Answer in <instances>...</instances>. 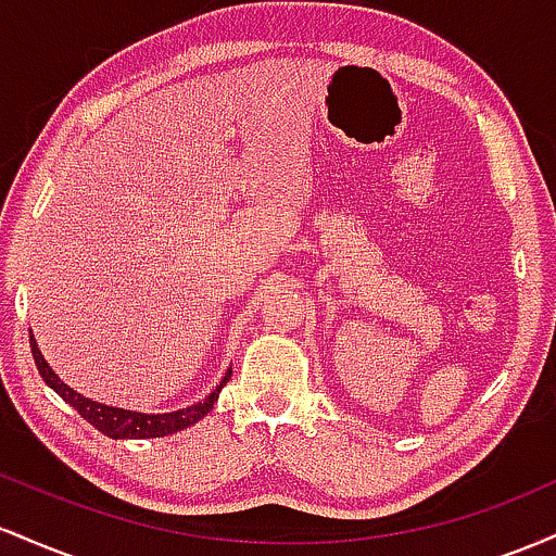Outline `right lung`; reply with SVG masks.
<instances>
[{
	"label": "right lung",
	"mask_w": 556,
	"mask_h": 556,
	"mask_svg": "<svg viewBox=\"0 0 556 556\" xmlns=\"http://www.w3.org/2000/svg\"><path fill=\"white\" fill-rule=\"evenodd\" d=\"M30 353H34L36 368L38 374H41V379L47 381V384L67 402V405H73L75 410L80 413V418H86L88 424L96 426V429L110 439H156V437H169V433L188 429V426L198 424V420L212 410L214 402L219 400L222 387H225L229 376H232V371H227L225 379H222V384L216 387L206 400L198 402V405H190L185 407V410H175V413H162V416H149V413H132V410H123V407L101 405V402L83 397V394L75 392V389H70L65 381H60V376L49 368V363L43 361L34 334H30Z\"/></svg>",
	"instance_id": "obj_1"
}]
</instances>
